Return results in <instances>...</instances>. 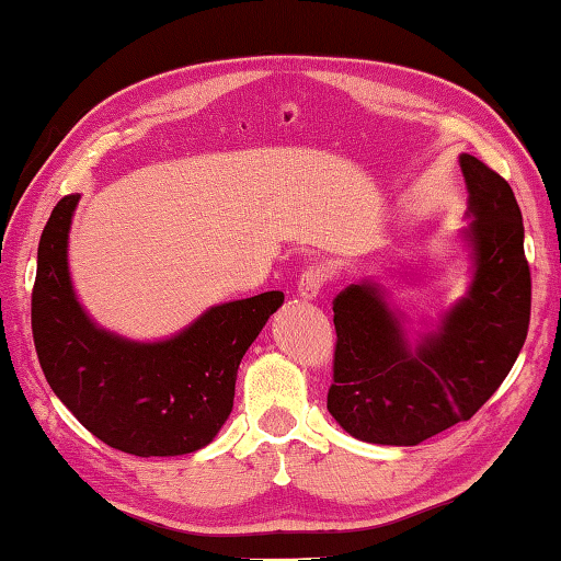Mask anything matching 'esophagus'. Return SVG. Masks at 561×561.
Returning <instances> with one entry per match:
<instances>
[{"instance_id": "34e87169", "label": "esophagus", "mask_w": 561, "mask_h": 561, "mask_svg": "<svg viewBox=\"0 0 561 561\" xmlns=\"http://www.w3.org/2000/svg\"><path fill=\"white\" fill-rule=\"evenodd\" d=\"M327 280V271L324 266H310L308 271L302 273L300 280H298V293L302 300H314L317 295H320L322 285Z\"/></svg>"}]
</instances>
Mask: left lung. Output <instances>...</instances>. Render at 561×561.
<instances>
[{"instance_id": "8db88e82", "label": "left lung", "mask_w": 561, "mask_h": 561, "mask_svg": "<svg viewBox=\"0 0 561 561\" xmlns=\"http://www.w3.org/2000/svg\"><path fill=\"white\" fill-rule=\"evenodd\" d=\"M469 193L471 280L425 332L408 330L383 285L358 280L332 302L336 348L327 410L371 445L415 447L473 417L511 374L530 324V266L511 185L469 153L459 156Z\"/></svg>"}]
</instances>
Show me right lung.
I'll return each instance as SVG.
<instances>
[{
	"label": "right lung",
	"instance_id": "right-lung-1",
	"mask_svg": "<svg viewBox=\"0 0 561 561\" xmlns=\"http://www.w3.org/2000/svg\"><path fill=\"white\" fill-rule=\"evenodd\" d=\"M78 203V193L62 197L38 241L31 330L48 386L94 437L119 451L181 457L207 447L234 408L241 358L285 295L213 305L158 342L104 330L70 278L68 234Z\"/></svg>",
	"mask_w": 561,
	"mask_h": 561
}]
</instances>
